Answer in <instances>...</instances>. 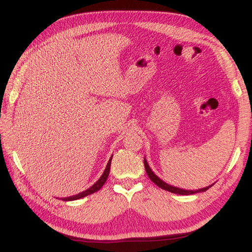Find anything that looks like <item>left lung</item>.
<instances>
[{
  "label": "left lung",
  "mask_w": 252,
  "mask_h": 252,
  "mask_svg": "<svg viewBox=\"0 0 252 252\" xmlns=\"http://www.w3.org/2000/svg\"><path fill=\"white\" fill-rule=\"evenodd\" d=\"M144 168H146V171H147V174L148 177L150 178V180L156 183V185L158 187H160L161 189L163 190H167L169 191V192H172V193H177V194H185V195H188V194H194V193H199V192H204V191H207L209 188H210L211 186L209 187H206V188H202V189H199V190H185V189H180V188H177V187H173V186H170L168 185L167 182H164L163 180H161V179L157 176V174L152 171L151 168L149 167L148 162L146 160V158H144Z\"/></svg>",
  "instance_id": "1"
}]
</instances>
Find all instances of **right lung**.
<instances>
[{"label": "right lung", "instance_id": "add662e5", "mask_svg": "<svg viewBox=\"0 0 252 252\" xmlns=\"http://www.w3.org/2000/svg\"><path fill=\"white\" fill-rule=\"evenodd\" d=\"M112 157L110 158L108 164H106V167H105V170L103 171V173H102V176L100 177L99 180H97L94 183V185L89 188V189L82 191V192H80V193L75 194V195H71V197H67V198L62 199V200H64V201H72V200H78V199H81V198H84V197H87V195H89V194H92V193L96 192V191H99L101 188L103 187V185H104L105 181H106V179H108V177H109L110 168H111V160H112Z\"/></svg>", "mask_w": 252, "mask_h": 252}]
</instances>
